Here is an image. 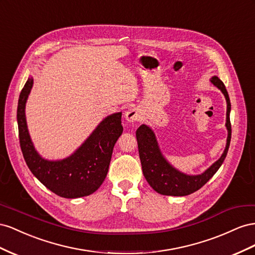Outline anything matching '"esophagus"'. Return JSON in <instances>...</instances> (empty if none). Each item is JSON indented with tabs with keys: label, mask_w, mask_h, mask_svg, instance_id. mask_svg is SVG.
I'll list each match as a JSON object with an SVG mask.
<instances>
[{
	"label": "esophagus",
	"mask_w": 255,
	"mask_h": 255,
	"mask_svg": "<svg viewBox=\"0 0 255 255\" xmlns=\"http://www.w3.org/2000/svg\"><path fill=\"white\" fill-rule=\"evenodd\" d=\"M125 119L129 123H134L136 121H139V119H140V111L137 110L136 108L129 109V110H127L126 113H125Z\"/></svg>",
	"instance_id": "34e87169"
}]
</instances>
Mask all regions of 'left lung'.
<instances>
[{
    "label": "left lung",
    "instance_id": "1",
    "mask_svg": "<svg viewBox=\"0 0 255 255\" xmlns=\"http://www.w3.org/2000/svg\"><path fill=\"white\" fill-rule=\"evenodd\" d=\"M210 82L223 93L225 99H227L228 108L225 126L228 129V139L227 146H225L222 156L213 165H210L204 173L200 174V175H187V174L173 168L160 151L154 131L146 125H141L136 129L135 135L137 140V148H139L144 177L146 178L149 186L160 194L184 196L198 191L215 175V173L219 170L225 157H227L232 134L230 122L231 101L228 91L219 78L215 76L210 79Z\"/></svg>",
    "mask_w": 255,
    "mask_h": 255
}]
</instances>
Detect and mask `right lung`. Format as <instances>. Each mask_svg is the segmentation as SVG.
I'll list each match as a JSON object with an SVG mask.
<instances>
[{"instance_id": "add662e5", "label": "right lung", "mask_w": 255, "mask_h": 255, "mask_svg": "<svg viewBox=\"0 0 255 255\" xmlns=\"http://www.w3.org/2000/svg\"><path fill=\"white\" fill-rule=\"evenodd\" d=\"M32 86L33 78H28L17 109L20 146L28 169L43 186L62 198L76 199L94 193L104 183L113 147L123 132L122 112L107 116L71 156L50 161L36 151L28 134L25 104Z\"/></svg>"}]
</instances>
